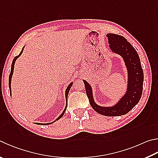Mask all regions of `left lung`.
I'll use <instances>...</instances> for the list:
<instances>
[{
	"instance_id": "obj_1",
	"label": "left lung",
	"mask_w": 158,
	"mask_h": 158,
	"mask_svg": "<svg viewBox=\"0 0 158 158\" xmlns=\"http://www.w3.org/2000/svg\"><path fill=\"white\" fill-rule=\"evenodd\" d=\"M106 36L110 50L122 57L127 68V92L115 105L110 107L100 106L94 101L90 85L85 80L83 81L90 104L97 113L105 116H121L128 113L139 102L143 90L144 73L137 51L124 36L111 33L106 34Z\"/></svg>"
}]
</instances>
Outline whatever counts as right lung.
<instances>
[{
  "mask_svg": "<svg viewBox=\"0 0 158 158\" xmlns=\"http://www.w3.org/2000/svg\"><path fill=\"white\" fill-rule=\"evenodd\" d=\"M23 49H24V47L23 48V49L21 50V52H20V54H19L18 56H16V57H14V59H13V61H12V64H11V72H10V76H9V87H10V95H11V77H12V74H13V73H14V64H15V62L16 61V59L19 58V57L21 55V54L23 52ZM73 82H71L70 84L68 85V86L67 87L66 90H65V100H66V106H65V108L64 110V111L62 112V113L60 114V116L58 117V118L56 119L55 120H54V122H51V123H47V124H41V123H36L37 124H41V125H48V124H52V123H54V122L57 121V120H59V119H61V117H63V115H64L65 112V110H66V108H67V102H68V93H69V91L70 90V88L72 87V85H73Z\"/></svg>",
  "mask_w": 158,
  "mask_h": 158,
  "instance_id": "1",
  "label": "right lung"
}]
</instances>
